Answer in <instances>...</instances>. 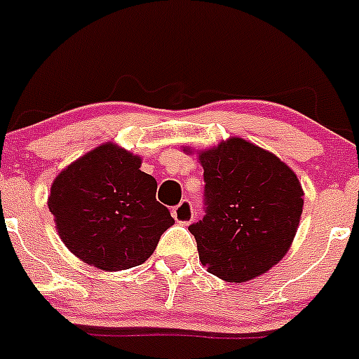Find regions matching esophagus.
<instances>
[{"label": "esophagus", "mask_w": 359, "mask_h": 359, "mask_svg": "<svg viewBox=\"0 0 359 359\" xmlns=\"http://www.w3.org/2000/svg\"><path fill=\"white\" fill-rule=\"evenodd\" d=\"M172 217H175L180 224H190L195 217V210L191 202L183 201L181 204L172 207Z\"/></svg>", "instance_id": "34e87169"}]
</instances>
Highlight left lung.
I'll return each instance as SVG.
<instances>
[{
    "label": "left lung",
    "mask_w": 359,
    "mask_h": 359,
    "mask_svg": "<svg viewBox=\"0 0 359 359\" xmlns=\"http://www.w3.org/2000/svg\"><path fill=\"white\" fill-rule=\"evenodd\" d=\"M204 168V209L188 230L198 259L226 282L268 271L289 250L304 194L297 176L276 155L230 138L198 155Z\"/></svg>",
    "instance_id": "1"
}]
</instances>
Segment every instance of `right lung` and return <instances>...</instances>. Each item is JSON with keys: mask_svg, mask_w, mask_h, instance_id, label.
Listing matches in <instances>:
<instances>
[{"mask_svg": "<svg viewBox=\"0 0 359 359\" xmlns=\"http://www.w3.org/2000/svg\"><path fill=\"white\" fill-rule=\"evenodd\" d=\"M140 165L142 158L107 143L57 176L48 207L74 256L105 271L152 256L175 219L155 198L157 181Z\"/></svg>", "mask_w": 359, "mask_h": 359, "instance_id": "add662e5", "label": "right lung"}]
</instances>
